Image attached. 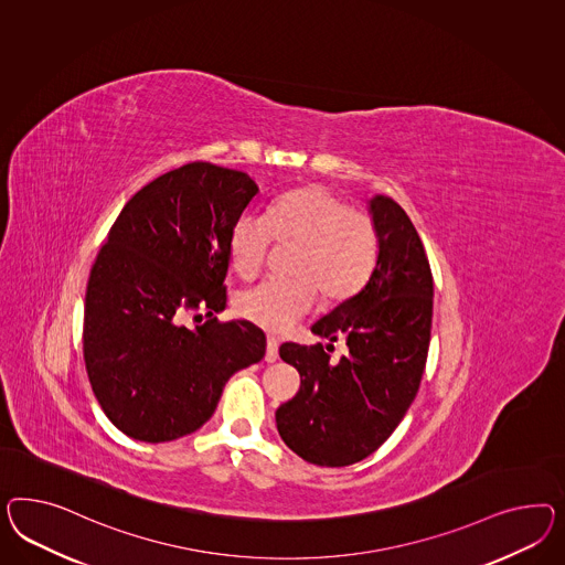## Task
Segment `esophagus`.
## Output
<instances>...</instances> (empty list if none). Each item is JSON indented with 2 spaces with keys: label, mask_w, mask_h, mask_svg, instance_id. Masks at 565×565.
Here are the masks:
<instances>
[{
  "label": "esophagus",
  "mask_w": 565,
  "mask_h": 565,
  "mask_svg": "<svg viewBox=\"0 0 565 565\" xmlns=\"http://www.w3.org/2000/svg\"><path fill=\"white\" fill-rule=\"evenodd\" d=\"M279 358V343L274 337L267 339V351H265V362L267 364H274L275 360Z\"/></svg>",
  "instance_id": "34e87169"
}]
</instances>
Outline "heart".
<instances>
[{
    "instance_id": "heart-1",
    "label": "heart",
    "mask_w": 565,
    "mask_h": 565,
    "mask_svg": "<svg viewBox=\"0 0 565 565\" xmlns=\"http://www.w3.org/2000/svg\"><path fill=\"white\" fill-rule=\"evenodd\" d=\"M294 244L286 279H265L238 291L236 312L269 333H286L322 300L337 305L366 286L379 259L372 217L345 199L312 184L275 199L265 215H238L230 228V265L255 277L271 244Z\"/></svg>"
}]
</instances>
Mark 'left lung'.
I'll return each instance as SVG.
<instances>
[{
    "label": "left lung",
    "mask_w": 565,
    "mask_h": 565,
    "mask_svg": "<svg viewBox=\"0 0 565 565\" xmlns=\"http://www.w3.org/2000/svg\"><path fill=\"white\" fill-rule=\"evenodd\" d=\"M379 259L366 286L341 302L312 333L345 341L339 362L322 343H284L279 355L300 372V391L275 412L277 431L298 457L348 467L370 457L395 431L426 367L434 279L409 215L384 195L370 199Z\"/></svg>",
    "instance_id": "1"
}]
</instances>
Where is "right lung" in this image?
Returning a JSON list of instances; mask_svg holds the SVG:
<instances>
[{
    "label": "right lung",
    "instance_id": "1",
    "mask_svg": "<svg viewBox=\"0 0 565 565\" xmlns=\"http://www.w3.org/2000/svg\"><path fill=\"white\" fill-rule=\"evenodd\" d=\"M257 193L246 172L191 162L139 189L108 232L86 288L84 362L125 436L158 444L195 431L230 376L263 360L260 329L215 317L230 228ZM184 311L206 321L189 330Z\"/></svg>",
    "mask_w": 565,
    "mask_h": 565
}]
</instances>
